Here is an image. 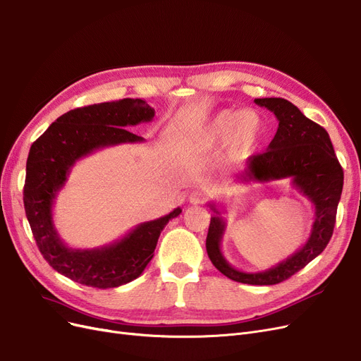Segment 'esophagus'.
<instances>
[{
  "label": "esophagus",
  "mask_w": 361,
  "mask_h": 361,
  "mask_svg": "<svg viewBox=\"0 0 361 361\" xmlns=\"http://www.w3.org/2000/svg\"><path fill=\"white\" fill-rule=\"evenodd\" d=\"M207 201V192L202 190V189H197V190H193L189 196V202L192 205H200V204H204Z\"/></svg>",
  "instance_id": "34e87169"
}]
</instances>
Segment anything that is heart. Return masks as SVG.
Masks as SVG:
<instances>
[{
  "instance_id": "obj_1",
  "label": "heart",
  "mask_w": 361,
  "mask_h": 361,
  "mask_svg": "<svg viewBox=\"0 0 361 361\" xmlns=\"http://www.w3.org/2000/svg\"><path fill=\"white\" fill-rule=\"evenodd\" d=\"M265 120L255 109H222L207 123L201 132L204 148H219L226 144V160L238 161L249 156L265 136Z\"/></svg>"
}]
</instances>
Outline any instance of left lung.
<instances>
[{"instance_id":"left-lung-1","label":"left lung","mask_w":361,"mask_h":361,"mask_svg":"<svg viewBox=\"0 0 361 361\" xmlns=\"http://www.w3.org/2000/svg\"><path fill=\"white\" fill-rule=\"evenodd\" d=\"M258 106L271 111L279 121L277 132L265 153L252 156L240 183H269L289 178L294 188L315 208L310 235L295 253L265 271L247 273L232 267L222 252L226 220L214 202L207 235V253L216 269L232 281L247 285H276L289 279L327 247L333 235L337 205L343 188V169L337 160L327 130L305 117L295 104L281 99H255Z\"/></svg>"}]
</instances>
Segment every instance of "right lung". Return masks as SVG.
Returning <instances> with one entry per match:
<instances>
[{
  "label": "right lung",
  "instance_id": "obj_1",
  "mask_svg": "<svg viewBox=\"0 0 361 361\" xmlns=\"http://www.w3.org/2000/svg\"><path fill=\"white\" fill-rule=\"evenodd\" d=\"M154 118V109L142 99L104 102L68 111L52 123L30 148L24 185L25 214L43 258L55 271L92 288H117L135 281L154 257L160 232L181 208L135 226L106 246L73 249L54 225L55 197L78 160L97 149L144 142L127 130Z\"/></svg>",
  "mask_w": 361,
  "mask_h": 361
}]
</instances>
